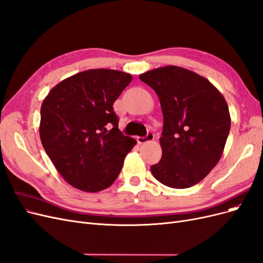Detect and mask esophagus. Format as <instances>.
Masks as SVG:
<instances>
[{
    "label": "esophagus",
    "instance_id": "34e87169",
    "mask_svg": "<svg viewBox=\"0 0 263 263\" xmlns=\"http://www.w3.org/2000/svg\"><path fill=\"white\" fill-rule=\"evenodd\" d=\"M153 140H154V134H153V132H151V131L147 132L145 137H138L137 138V141H138L139 144H145L147 142H152Z\"/></svg>",
    "mask_w": 263,
    "mask_h": 263
}]
</instances>
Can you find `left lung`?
Masks as SVG:
<instances>
[{
	"mask_svg": "<svg viewBox=\"0 0 263 263\" xmlns=\"http://www.w3.org/2000/svg\"><path fill=\"white\" fill-rule=\"evenodd\" d=\"M139 78L155 90L164 117L163 154L151 172L167 187L190 188L223 154L231 130L226 100L209 80L180 66L158 67Z\"/></svg>",
	"mask_w": 263,
	"mask_h": 263,
	"instance_id": "obj_1",
	"label": "left lung"
}]
</instances>
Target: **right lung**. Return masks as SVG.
<instances>
[{"label": "right lung", "mask_w": 263, "mask_h": 263, "mask_svg": "<svg viewBox=\"0 0 263 263\" xmlns=\"http://www.w3.org/2000/svg\"><path fill=\"white\" fill-rule=\"evenodd\" d=\"M131 81L121 71L87 70L59 83L42 101V146L72 187L98 192L119 176L137 141L118 129L112 106Z\"/></svg>", "instance_id": "right-lung-1"}]
</instances>
